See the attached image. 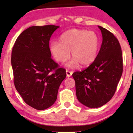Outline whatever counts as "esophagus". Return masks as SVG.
I'll return each instance as SVG.
<instances>
[{
	"label": "esophagus",
	"instance_id": "obj_1",
	"mask_svg": "<svg viewBox=\"0 0 133 133\" xmlns=\"http://www.w3.org/2000/svg\"><path fill=\"white\" fill-rule=\"evenodd\" d=\"M66 76H67V77H71V76H72V72L71 71L66 70Z\"/></svg>",
	"mask_w": 133,
	"mask_h": 133
}]
</instances>
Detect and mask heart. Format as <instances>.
<instances>
[{
  "label": "heart",
  "instance_id": "1",
  "mask_svg": "<svg viewBox=\"0 0 133 133\" xmlns=\"http://www.w3.org/2000/svg\"><path fill=\"white\" fill-rule=\"evenodd\" d=\"M59 42L52 41L50 51L57 62L63 63L70 57V52L73 59L67 63V66L75 68L79 63L88 66L97 58L99 48V39L96 32L79 29H71L61 34Z\"/></svg>",
  "mask_w": 133,
  "mask_h": 133
}]
</instances>
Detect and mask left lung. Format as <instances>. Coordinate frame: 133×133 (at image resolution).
<instances>
[{"label":"left lung","instance_id":"obj_1","mask_svg":"<svg viewBox=\"0 0 133 133\" xmlns=\"http://www.w3.org/2000/svg\"><path fill=\"white\" fill-rule=\"evenodd\" d=\"M102 43L97 58L88 68L72 74L76 93L82 104L99 108L115 93L123 72L122 52L117 38L107 29L98 26Z\"/></svg>","mask_w":133,"mask_h":133}]
</instances>
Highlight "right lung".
<instances>
[{"instance_id":"obj_1","label":"right lung","mask_w":133,"mask_h":133,"mask_svg":"<svg viewBox=\"0 0 133 133\" xmlns=\"http://www.w3.org/2000/svg\"><path fill=\"white\" fill-rule=\"evenodd\" d=\"M53 25L29 27L16 39L11 65L16 90L29 106L43 110L52 106L66 70L51 59L49 42L59 28Z\"/></svg>"}]
</instances>
